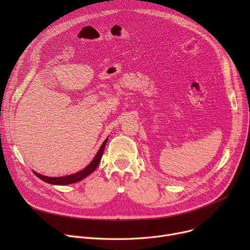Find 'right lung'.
Wrapping results in <instances>:
<instances>
[{
	"mask_svg": "<svg viewBox=\"0 0 250 250\" xmlns=\"http://www.w3.org/2000/svg\"><path fill=\"white\" fill-rule=\"evenodd\" d=\"M107 140L108 138L105 140L103 142V144L101 145L100 149L98 150L97 154L95 155L94 159L91 161V163L85 167L83 170H81V171H79L77 173H74V174H71V175H67V176H62V177H47V176H44V175H42L39 174L35 171H33V173L38 177L41 178L42 180L47 182V183H50V185H57V186H65V185H71V183H75V182H78L80 181L82 179H84L85 177H87L89 174H91L92 172H94V170L98 167L99 165V162L102 158V154H103V151H104V148H105V145H106L107 143Z\"/></svg>",
	"mask_w": 250,
	"mask_h": 250,
	"instance_id": "1",
	"label": "right lung"
}]
</instances>
